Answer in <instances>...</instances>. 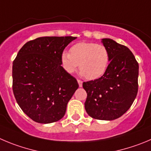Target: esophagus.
Listing matches in <instances>:
<instances>
[{"instance_id": "esophagus-1", "label": "esophagus", "mask_w": 151, "mask_h": 151, "mask_svg": "<svg viewBox=\"0 0 151 151\" xmlns=\"http://www.w3.org/2000/svg\"><path fill=\"white\" fill-rule=\"evenodd\" d=\"M77 83H78L79 84V86L80 87H82L83 86V82L81 81L80 80H77Z\"/></svg>"}]
</instances>
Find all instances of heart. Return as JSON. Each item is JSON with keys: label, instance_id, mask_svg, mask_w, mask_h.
<instances>
[{"label": "heart", "instance_id": "b5f03b06", "mask_svg": "<svg viewBox=\"0 0 151 151\" xmlns=\"http://www.w3.org/2000/svg\"><path fill=\"white\" fill-rule=\"evenodd\" d=\"M109 60L107 47L93 42H79L70 48V53L64 51L61 54L62 65L68 73H74L79 65L80 74L88 80L102 77L107 70Z\"/></svg>", "mask_w": 151, "mask_h": 151}]
</instances>
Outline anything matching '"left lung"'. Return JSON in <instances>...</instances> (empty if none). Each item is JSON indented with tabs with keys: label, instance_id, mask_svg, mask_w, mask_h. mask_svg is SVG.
<instances>
[{
	"label": "left lung",
	"instance_id": "1",
	"mask_svg": "<svg viewBox=\"0 0 151 151\" xmlns=\"http://www.w3.org/2000/svg\"><path fill=\"white\" fill-rule=\"evenodd\" d=\"M101 42L109 50V64L102 77L83 83L85 109L95 119L112 121L123 115L137 95L139 63L126 46L111 39Z\"/></svg>",
	"mask_w": 151,
	"mask_h": 151
}]
</instances>
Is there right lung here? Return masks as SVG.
<instances>
[{"label": "right lung", "mask_w": 151, "mask_h": 151, "mask_svg": "<svg viewBox=\"0 0 151 151\" xmlns=\"http://www.w3.org/2000/svg\"><path fill=\"white\" fill-rule=\"evenodd\" d=\"M77 39L45 36L27 42L12 64V90L17 103L34 122L50 124L65 115L79 85L62 67L61 54Z\"/></svg>", "instance_id": "obj_1"}]
</instances>
